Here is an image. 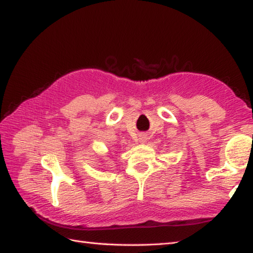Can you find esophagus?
<instances>
[{"instance_id": "1", "label": "esophagus", "mask_w": 253, "mask_h": 253, "mask_svg": "<svg viewBox=\"0 0 253 253\" xmlns=\"http://www.w3.org/2000/svg\"><path fill=\"white\" fill-rule=\"evenodd\" d=\"M140 140H142V142H143V143L145 142V139H144V138H142V139H140Z\"/></svg>"}]
</instances>
